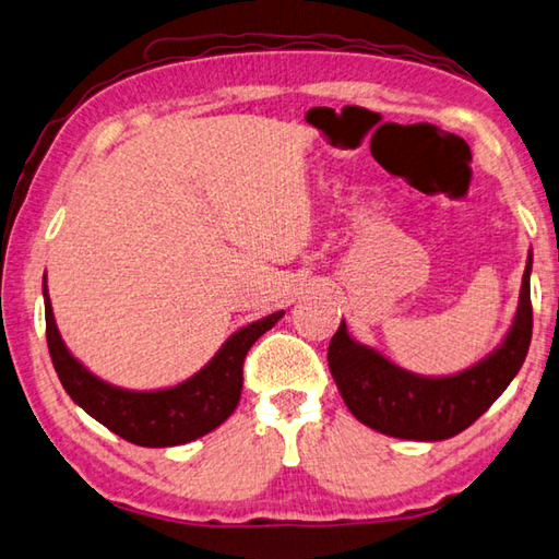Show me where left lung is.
I'll list each match as a JSON object with an SVG mask.
<instances>
[{
    "label": "left lung",
    "mask_w": 559,
    "mask_h": 559,
    "mask_svg": "<svg viewBox=\"0 0 559 559\" xmlns=\"http://www.w3.org/2000/svg\"><path fill=\"white\" fill-rule=\"evenodd\" d=\"M533 252L525 260L519 309L503 341L477 365L457 374L426 377L357 343L345 321L329 345V367L345 406L360 424L404 440H445L462 433L503 394L528 355Z\"/></svg>",
    "instance_id": "left-lung-1"
}]
</instances>
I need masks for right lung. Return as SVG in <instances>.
I'll return each instance as SVG.
<instances>
[{"mask_svg": "<svg viewBox=\"0 0 559 559\" xmlns=\"http://www.w3.org/2000/svg\"><path fill=\"white\" fill-rule=\"evenodd\" d=\"M44 301H46V338L50 360L66 386L72 402L87 414L107 426L111 433L121 436L133 445L143 448H173L212 433L234 414L243 389V360L262 333L275 325L284 311H275L258 319L243 329H238L218 347V353L202 370L185 382L165 389H148L135 392L90 372L75 355L68 350L66 341L52 316L46 277H44Z\"/></svg>", "mask_w": 559, "mask_h": 559, "instance_id": "1", "label": "right lung"}]
</instances>
